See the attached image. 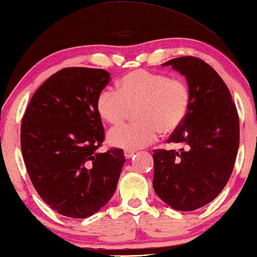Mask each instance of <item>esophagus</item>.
Returning <instances> with one entry per match:
<instances>
[{
    "label": "esophagus",
    "instance_id": "obj_1",
    "mask_svg": "<svg viewBox=\"0 0 257 257\" xmlns=\"http://www.w3.org/2000/svg\"><path fill=\"white\" fill-rule=\"evenodd\" d=\"M135 153H136V151H133V149H124L125 158H132Z\"/></svg>",
    "mask_w": 257,
    "mask_h": 257
}]
</instances>
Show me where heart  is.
<instances>
[{"instance_id":"heart-1","label":"heart","mask_w":257,"mask_h":257,"mask_svg":"<svg viewBox=\"0 0 257 257\" xmlns=\"http://www.w3.org/2000/svg\"><path fill=\"white\" fill-rule=\"evenodd\" d=\"M118 92L102 90L96 111L106 123L118 125L137 108L136 122L111 129L108 141L115 147L137 149L155 142L161 130L173 134L183 124L191 105L190 88L182 78L137 69L116 82Z\"/></svg>"}]
</instances>
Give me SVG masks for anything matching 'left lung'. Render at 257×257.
Here are the masks:
<instances>
[{"label":"left lung","mask_w":257,"mask_h":257,"mask_svg":"<svg viewBox=\"0 0 257 257\" xmlns=\"http://www.w3.org/2000/svg\"><path fill=\"white\" fill-rule=\"evenodd\" d=\"M163 66L185 76L191 105L167 141L180 144V151H154L153 186L171 208L192 211L216 199L229 180L239 147V116L225 82L202 59L177 57Z\"/></svg>","instance_id":"left-lung-1"}]
</instances>
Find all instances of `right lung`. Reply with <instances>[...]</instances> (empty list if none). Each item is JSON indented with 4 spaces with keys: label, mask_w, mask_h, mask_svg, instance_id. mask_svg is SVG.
Returning a JSON list of instances; mask_svg holds the SVG:
<instances>
[{
    "label": "right lung",
    "mask_w": 257,
    "mask_h": 257,
    "mask_svg": "<svg viewBox=\"0 0 257 257\" xmlns=\"http://www.w3.org/2000/svg\"><path fill=\"white\" fill-rule=\"evenodd\" d=\"M110 80L104 69L64 68L36 91L22 118L28 174L40 198L63 216H92L116 189L123 151L97 152L104 128L96 97Z\"/></svg>",
    "instance_id": "1"
}]
</instances>
